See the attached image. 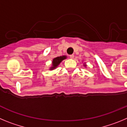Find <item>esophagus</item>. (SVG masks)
Here are the masks:
<instances>
[{"mask_svg": "<svg viewBox=\"0 0 127 127\" xmlns=\"http://www.w3.org/2000/svg\"><path fill=\"white\" fill-rule=\"evenodd\" d=\"M69 57H70V58H71V59H73L74 56V55H70L69 56Z\"/></svg>", "mask_w": 127, "mask_h": 127, "instance_id": "obj_1", "label": "esophagus"}]
</instances>
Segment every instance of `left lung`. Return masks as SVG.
I'll use <instances>...</instances> for the list:
<instances>
[{
    "label": "left lung",
    "mask_w": 127,
    "mask_h": 127,
    "mask_svg": "<svg viewBox=\"0 0 127 127\" xmlns=\"http://www.w3.org/2000/svg\"><path fill=\"white\" fill-rule=\"evenodd\" d=\"M84 66H85V67H86V65H84Z\"/></svg>",
    "instance_id": "obj_1"
}]
</instances>
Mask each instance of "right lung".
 I'll use <instances>...</instances> for the list:
<instances>
[{
    "instance_id": "right-lung-1",
    "label": "right lung",
    "mask_w": 127,
    "mask_h": 127,
    "mask_svg": "<svg viewBox=\"0 0 127 127\" xmlns=\"http://www.w3.org/2000/svg\"><path fill=\"white\" fill-rule=\"evenodd\" d=\"M66 58H67L66 56H61V57H58L53 58L52 61V66L50 67V70H53V69H55L56 67L61 63V62L65 59Z\"/></svg>"
}]
</instances>
